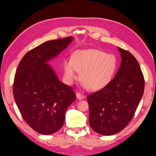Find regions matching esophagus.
Returning a JSON list of instances; mask_svg holds the SVG:
<instances>
[{
    "label": "esophagus",
    "instance_id": "1",
    "mask_svg": "<svg viewBox=\"0 0 156 156\" xmlns=\"http://www.w3.org/2000/svg\"><path fill=\"white\" fill-rule=\"evenodd\" d=\"M76 97H77L78 99H80V100H81V99H84L85 98V96L84 94H81L80 92H77V93H76Z\"/></svg>",
    "mask_w": 156,
    "mask_h": 156
}]
</instances>
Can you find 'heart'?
I'll return each mask as SVG.
<instances>
[{"mask_svg":"<svg viewBox=\"0 0 156 156\" xmlns=\"http://www.w3.org/2000/svg\"><path fill=\"white\" fill-rule=\"evenodd\" d=\"M117 68L114 55L100 49H91L75 51L71 59L63 62L66 80L72 84L80 74V80L90 90H97L106 87L113 78Z\"/></svg>","mask_w":156,"mask_h":156,"instance_id":"obj_1","label":"heart"}]
</instances>
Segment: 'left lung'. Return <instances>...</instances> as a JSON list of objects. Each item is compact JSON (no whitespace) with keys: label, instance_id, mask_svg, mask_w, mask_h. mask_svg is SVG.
Masks as SVG:
<instances>
[{"label":"left lung","instance_id":"8db88e82","mask_svg":"<svg viewBox=\"0 0 156 156\" xmlns=\"http://www.w3.org/2000/svg\"><path fill=\"white\" fill-rule=\"evenodd\" d=\"M118 49L121 63L115 78L101 90L87 97L89 123L101 135H114L127 127L144 92V77L136 58L128 51Z\"/></svg>","mask_w":156,"mask_h":156}]
</instances>
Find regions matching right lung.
Wrapping results in <instances>:
<instances>
[{
  "instance_id": "obj_1",
  "label": "right lung",
  "mask_w": 156,
  "mask_h": 156,
  "mask_svg": "<svg viewBox=\"0 0 156 156\" xmlns=\"http://www.w3.org/2000/svg\"><path fill=\"white\" fill-rule=\"evenodd\" d=\"M72 40L68 37L39 45L23 56L16 70V104L25 121L42 135L53 134L62 127L66 109L76 100L72 88L59 81L48 64Z\"/></svg>"
}]
</instances>
